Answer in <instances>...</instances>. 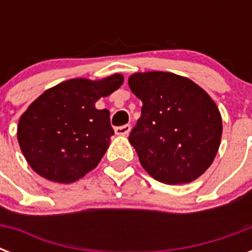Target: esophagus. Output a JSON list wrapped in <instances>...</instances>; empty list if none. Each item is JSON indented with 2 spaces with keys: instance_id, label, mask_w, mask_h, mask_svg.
Here are the masks:
<instances>
[{
  "instance_id": "1",
  "label": "esophagus",
  "mask_w": 252,
  "mask_h": 252,
  "mask_svg": "<svg viewBox=\"0 0 252 252\" xmlns=\"http://www.w3.org/2000/svg\"><path fill=\"white\" fill-rule=\"evenodd\" d=\"M130 132V126L129 124H124V126H115V133L119 136H126Z\"/></svg>"
}]
</instances>
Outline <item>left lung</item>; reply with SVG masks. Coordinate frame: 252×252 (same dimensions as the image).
I'll return each mask as SVG.
<instances>
[{
	"mask_svg": "<svg viewBox=\"0 0 252 252\" xmlns=\"http://www.w3.org/2000/svg\"><path fill=\"white\" fill-rule=\"evenodd\" d=\"M128 84L142 102L129 134L142 167L161 183L197 179L220 148L222 120L216 103L195 82L172 73H136Z\"/></svg>",
	"mask_w": 252,
	"mask_h": 252,
	"instance_id": "1",
	"label": "left lung"
}]
</instances>
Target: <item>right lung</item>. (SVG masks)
I'll return each instance as SVG.
<instances>
[{"label":"right lung","mask_w":252,"mask_h":252,"mask_svg":"<svg viewBox=\"0 0 252 252\" xmlns=\"http://www.w3.org/2000/svg\"><path fill=\"white\" fill-rule=\"evenodd\" d=\"M123 76L100 81H65L44 91L22 115L18 142L35 172L59 183H72L98 166L114 129L110 111L95 102L122 86Z\"/></svg>","instance_id":"obj_1"}]
</instances>
